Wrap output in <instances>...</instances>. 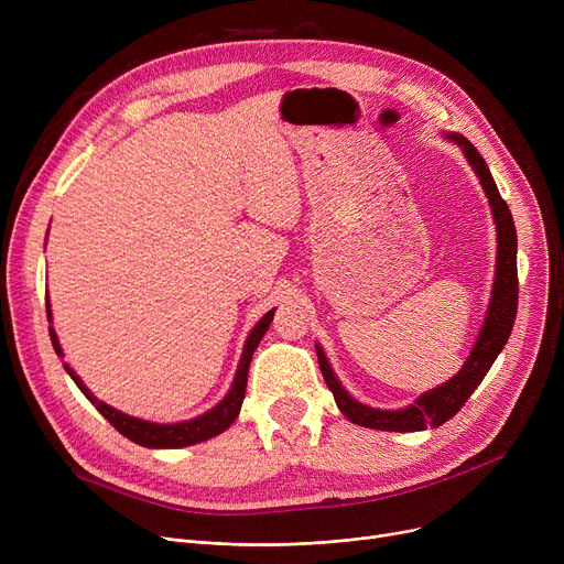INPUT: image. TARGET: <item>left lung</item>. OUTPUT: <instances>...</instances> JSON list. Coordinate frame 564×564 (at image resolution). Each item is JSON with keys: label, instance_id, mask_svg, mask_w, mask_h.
I'll list each match as a JSON object with an SVG mask.
<instances>
[{"label": "left lung", "instance_id": "1", "mask_svg": "<svg viewBox=\"0 0 564 564\" xmlns=\"http://www.w3.org/2000/svg\"><path fill=\"white\" fill-rule=\"evenodd\" d=\"M448 137L462 145L466 160L470 162L473 169H476L480 183H482V189L491 203L494 219H496L498 258H496V279H494L491 304L487 311L485 327L478 336V343H476V347H473L464 368L451 381L443 383V387L421 395L416 400V404H411L400 411L372 409V406H366L354 398H349L347 391L340 387V381L334 377V370L327 364V357H324L322 347H315L322 377H324V381H327V387L332 389L336 404L343 411V416H347L351 423L370 427V430L419 432V430H425L427 425L438 427L446 421H451L455 413L464 406V402L470 398V393L478 389V383L485 379V375L489 372L502 345L508 343L510 332L514 327V319H517L519 279H517V228H514L512 213H510L508 203L502 200V196L494 183V177H491V171H489L487 162L482 160V155L478 153V148L462 134H448Z\"/></svg>", "mask_w": 564, "mask_h": 564}]
</instances>
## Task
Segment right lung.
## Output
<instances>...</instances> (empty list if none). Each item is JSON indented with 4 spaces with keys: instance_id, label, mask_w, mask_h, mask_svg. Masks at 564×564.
Here are the masks:
<instances>
[{
    "instance_id": "right-lung-1",
    "label": "right lung",
    "mask_w": 564,
    "mask_h": 564,
    "mask_svg": "<svg viewBox=\"0 0 564 564\" xmlns=\"http://www.w3.org/2000/svg\"><path fill=\"white\" fill-rule=\"evenodd\" d=\"M47 306V319L52 322V313H50V302L45 304ZM274 317V311L267 313L256 327L253 332L249 334V340L245 345V354H242V361H240V368H237V375H235V381L232 387L228 391V395L207 413H203V416L194 419V421H187V423H175V425H158V423H148V421H139V419H132L128 416V413H121L111 409L109 404L100 402L98 398H94V393L88 391L82 379L64 364V368L68 370V375L73 377V381L79 387V391L91 400V404L102 413V416L121 432L123 436H128L130 441L139 443V446H145V448H185V446H194V443H200V441H207L213 438L217 434H221L224 430H228L237 413H240L242 409V400H245V393H247V375H249V364L253 359V351L258 347V343L262 340L267 327H270V322ZM50 340H52V347L54 351L58 354V357H64L62 351V345H58L56 340V334L54 329L50 327Z\"/></svg>"
}]
</instances>
